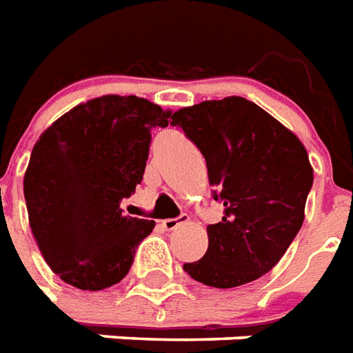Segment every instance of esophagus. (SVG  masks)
Here are the masks:
<instances>
[{"label":"esophagus","instance_id":"obj_1","mask_svg":"<svg viewBox=\"0 0 353 353\" xmlns=\"http://www.w3.org/2000/svg\"><path fill=\"white\" fill-rule=\"evenodd\" d=\"M188 221H190V216H188V214H182V216L173 217V219H163L161 225H163L167 230H173L176 229V227H180L182 223H188Z\"/></svg>","mask_w":353,"mask_h":353}]
</instances>
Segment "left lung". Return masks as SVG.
Returning a JSON list of instances; mask_svg holds the SVG:
<instances>
[{"instance_id":"obj_1","label":"left lung","mask_w":353,"mask_h":353,"mask_svg":"<svg viewBox=\"0 0 353 353\" xmlns=\"http://www.w3.org/2000/svg\"><path fill=\"white\" fill-rule=\"evenodd\" d=\"M205 156L214 199L225 206L208 225V249L186 262L192 279L232 288L268 274L285 255L305 219L312 167L298 136L242 97L205 100L174 111Z\"/></svg>"}]
</instances>
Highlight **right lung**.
Returning a JSON list of instances; mask_svg holds the SVG:
<instances>
[{"label": "right lung", "instance_id": "1", "mask_svg": "<svg viewBox=\"0 0 353 353\" xmlns=\"http://www.w3.org/2000/svg\"><path fill=\"white\" fill-rule=\"evenodd\" d=\"M171 111L139 97L92 98L42 132L23 176L29 225L48 266L81 290H104L130 272L154 221L123 216L141 184L150 130Z\"/></svg>", "mask_w": 353, "mask_h": 353}]
</instances>
